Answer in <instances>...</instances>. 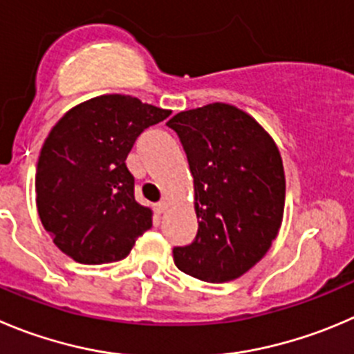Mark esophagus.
<instances>
[{"label":"esophagus","mask_w":354,"mask_h":354,"mask_svg":"<svg viewBox=\"0 0 354 354\" xmlns=\"http://www.w3.org/2000/svg\"><path fill=\"white\" fill-rule=\"evenodd\" d=\"M165 210H167V203H165V201H158V203L154 205V212H156L158 215L163 214Z\"/></svg>","instance_id":"esophagus-1"}]
</instances>
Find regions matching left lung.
Segmentation results:
<instances>
[{
  "label": "left lung",
  "instance_id": "left-lung-1",
  "mask_svg": "<svg viewBox=\"0 0 354 354\" xmlns=\"http://www.w3.org/2000/svg\"><path fill=\"white\" fill-rule=\"evenodd\" d=\"M194 177L198 233L174 248L175 266L198 280L224 283L257 264L281 225L285 174L280 151L261 124L230 104L175 114Z\"/></svg>",
  "mask_w": 354,
  "mask_h": 354
}]
</instances>
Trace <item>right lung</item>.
<instances>
[{"instance_id":"obj_1","label":"right lung","mask_w":354,"mask_h":354,"mask_svg":"<svg viewBox=\"0 0 354 354\" xmlns=\"http://www.w3.org/2000/svg\"><path fill=\"white\" fill-rule=\"evenodd\" d=\"M168 116L114 93L73 107L53 127L36 168V205L64 254L82 264L118 262L153 225L124 160L137 137Z\"/></svg>"}]
</instances>
